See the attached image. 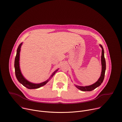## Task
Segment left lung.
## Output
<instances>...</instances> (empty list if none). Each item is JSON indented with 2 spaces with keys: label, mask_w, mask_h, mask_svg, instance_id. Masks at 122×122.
Instances as JSON below:
<instances>
[{
  "label": "left lung",
  "mask_w": 122,
  "mask_h": 122,
  "mask_svg": "<svg viewBox=\"0 0 122 122\" xmlns=\"http://www.w3.org/2000/svg\"><path fill=\"white\" fill-rule=\"evenodd\" d=\"M100 47L102 48V56H101V64H102V72L101 73V76L98 81L95 82L94 84L89 86H80L78 85H76V87L78 88L79 89L81 90L82 91H91L95 89H96L97 87L100 86L101 84L102 83L104 76H105V71H106V61L105 57H104V49L101 45H100Z\"/></svg>",
  "instance_id": "1"
}]
</instances>
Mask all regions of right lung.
<instances>
[{"mask_svg":"<svg viewBox=\"0 0 122 122\" xmlns=\"http://www.w3.org/2000/svg\"><path fill=\"white\" fill-rule=\"evenodd\" d=\"M22 44V43H21L19 45L18 48H17V54H16V56H15V58L14 67H15V72L16 77L17 80H18V81H19V82L22 83L24 86L26 87L27 88L30 89L39 88L41 87V86H42L45 85L48 82L49 79L43 82H42L41 83H38V84H35V83H31V82L28 81L23 77V76L22 75V74L21 72V71H20V67H19V57H20V49H21ZM57 71H58V69H57V70H56L55 71H54V72L52 74V75H51V76L50 78L53 77L54 75V74L57 72Z\"/></svg>","mask_w":122,"mask_h":122,"instance_id":"1","label":"right lung"}]
</instances>
